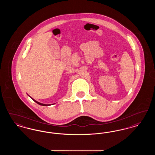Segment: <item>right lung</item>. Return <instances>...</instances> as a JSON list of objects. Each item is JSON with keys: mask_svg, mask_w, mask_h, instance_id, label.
Instances as JSON below:
<instances>
[{"mask_svg": "<svg viewBox=\"0 0 155 155\" xmlns=\"http://www.w3.org/2000/svg\"><path fill=\"white\" fill-rule=\"evenodd\" d=\"M28 96H29V95H28ZM31 97V99H32V100H33L34 102H35L36 103H38V104H39V105H41V106H49V105H51V104H43V103H39V102H37V101H35V99H34L33 98H32L31 97Z\"/></svg>", "mask_w": 155, "mask_h": 155, "instance_id": "right-lung-1", "label": "right lung"}]
</instances>
